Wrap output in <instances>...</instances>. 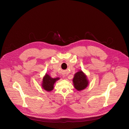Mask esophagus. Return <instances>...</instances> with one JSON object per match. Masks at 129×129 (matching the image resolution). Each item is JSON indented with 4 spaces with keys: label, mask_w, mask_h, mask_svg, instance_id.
<instances>
[{
    "label": "esophagus",
    "mask_w": 129,
    "mask_h": 129,
    "mask_svg": "<svg viewBox=\"0 0 129 129\" xmlns=\"http://www.w3.org/2000/svg\"><path fill=\"white\" fill-rule=\"evenodd\" d=\"M63 77H64V76H63Z\"/></svg>",
    "instance_id": "34e87169"
}]
</instances>
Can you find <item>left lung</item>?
Segmentation results:
<instances>
[{"instance_id": "left-lung-1", "label": "left lung", "mask_w": 129, "mask_h": 129, "mask_svg": "<svg viewBox=\"0 0 129 129\" xmlns=\"http://www.w3.org/2000/svg\"><path fill=\"white\" fill-rule=\"evenodd\" d=\"M73 83L75 88L79 91L86 88L88 85V81L86 75L82 71L77 72L73 79Z\"/></svg>"}]
</instances>
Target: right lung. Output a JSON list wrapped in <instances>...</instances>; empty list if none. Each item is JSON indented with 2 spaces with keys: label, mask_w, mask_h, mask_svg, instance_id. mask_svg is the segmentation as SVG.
<instances>
[{
  "label": "right lung",
  "mask_w": 129,
  "mask_h": 129,
  "mask_svg": "<svg viewBox=\"0 0 129 129\" xmlns=\"http://www.w3.org/2000/svg\"><path fill=\"white\" fill-rule=\"evenodd\" d=\"M60 78H51L48 75L46 74L43 79L42 87L47 91H50L53 89V85L56 81L58 80Z\"/></svg>",
  "instance_id": "obj_1"
}]
</instances>
